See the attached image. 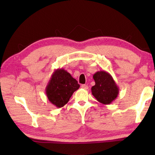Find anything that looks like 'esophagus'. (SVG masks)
<instances>
[{
  "label": "esophagus",
  "instance_id": "esophagus-1",
  "mask_svg": "<svg viewBox=\"0 0 155 155\" xmlns=\"http://www.w3.org/2000/svg\"><path fill=\"white\" fill-rule=\"evenodd\" d=\"M81 88H84V89H85V90H87V89H88V86L87 85H86V84H82L81 85Z\"/></svg>",
  "mask_w": 155,
  "mask_h": 155
}]
</instances>
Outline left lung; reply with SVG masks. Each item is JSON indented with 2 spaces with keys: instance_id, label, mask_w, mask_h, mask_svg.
Returning a JSON list of instances; mask_svg holds the SVG:
<instances>
[{
  "instance_id": "8db88e82",
  "label": "left lung",
  "mask_w": 155,
  "mask_h": 155,
  "mask_svg": "<svg viewBox=\"0 0 155 155\" xmlns=\"http://www.w3.org/2000/svg\"><path fill=\"white\" fill-rule=\"evenodd\" d=\"M95 85L91 88L94 98L103 104H110L118 97L119 88L112 76L104 71L97 72L93 75Z\"/></svg>"
}]
</instances>
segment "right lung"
Listing matches in <instances>:
<instances>
[{"label": "right lung", "instance_id": "right-lung-1", "mask_svg": "<svg viewBox=\"0 0 155 155\" xmlns=\"http://www.w3.org/2000/svg\"><path fill=\"white\" fill-rule=\"evenodd\" d=\"M80 85L71 74L62 68H57L52 74L46 87V94L48 101L57 108L67 104L74 91Z\"/></svg>", "mask_w": 155, "mask_h": 155}]
</instances>
